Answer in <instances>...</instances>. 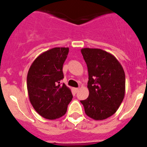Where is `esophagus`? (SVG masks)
Returning <instances> with one entry per match:
<instances>
[{"label":"esophagus","mask_w":147,"mask_h":147,"mask_svg":"<svg viewBox=\"0 0 147 147\" xmlns=\"http://www.w3.org/2000/svg\"><path fill=\"white\" fill-rule=\"evenodd\" d=\"M74 91L75 93H77V92L79 91V88H74Z\"/></svg>","instance_id":"obj_1"}]
</instances>
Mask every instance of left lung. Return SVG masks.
<instances>
[{
	"mask_svg": "<svg viewBox=\"0 0 147 147\" xmlns=\"http://www.w3.org/2000/svg\"><path fill=\"white\" fill-rule=\"evenodd\" d=\"M81 52L88 67L89 96L80 102L88 116L104 120L117 111L124 99V71L118 59L105 51L85 48Z\"/></svg>",
	"mask_w": 147,
	"mask_h": 147,
	"instance_id": "obj_1",
	"label": "left lung"
}]
</instances>
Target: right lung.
<instances>
[{"label":"right lung","mask_w":147,"mask_h":147,"mask_svg":"<svg viewBox=\"0 0 147 147\" xmlns=\"http://www.w3.org/2000/svg\"><path fill=\"white\" fill-rule=\"evenodd\" d=\"M68 48H54L42 53L30 66L27 90L30 102L38 114L46 119H59L67 112L72 100L71 90L60 81L64 78L63 63Z\"/></svg>","instance_id":"add662e5"}]
</instances>
